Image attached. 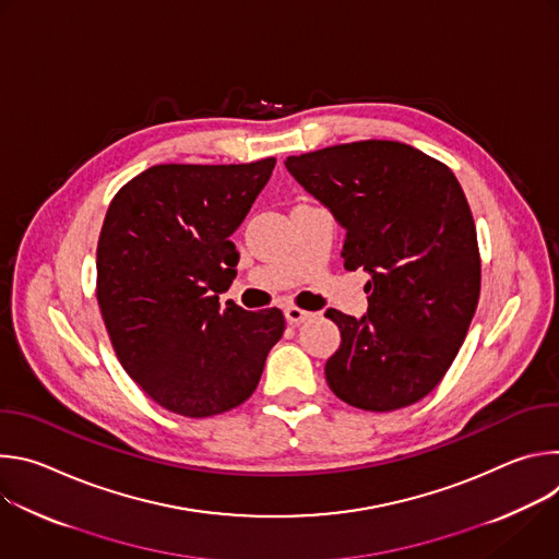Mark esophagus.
Segmentation results:
<instances>
[{"label": "esophagus", "mask_w": 559, "mask_h": 559, "mask_svg": "<svg viewBox=\"0 0 559 559\" xmlns=\"http://www.w3.org/2000/svg\"><path fill=\"white\" fill-rule=\"evenodd\" d=\"M313 313L311 311H305V309H298V307H285V318H287V323L289 325H300V323H305V321H309Z\"/></svg>", "instance_id": "obj_1"}]
</instances>
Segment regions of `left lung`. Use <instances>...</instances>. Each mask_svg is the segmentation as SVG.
<instances>
[{
	"label": "left lung",
	"mask_w": 559,
	"mask_h": 559,
	"mask_svg": "<svg viewBox=\"0 0 559 559\" xmlns=\"http://www.w3.org/2000/svg\"><path fill=\"white\" fill-rule=\"evenodd\" d=\"M287 173L345 229V270H365L367 313L325 316L341 347L330 389L365 412L403 409L447 373L480 296V254L453 173L401 141H356L287 156Z\"/></svg>",
	"instance_id": "left-lung-1"
}]
</instances>
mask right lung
<instances>
[{
	"label": "right lung",
	"instance_id": "right-lung-1",
	"mask_svg": "<svg viewBox=\"0 0 559 559\" xmlns=\"http://www.w3.org/2000/svg\"><path fill=\"white\" fill-rule=\"evenodd\" d=\"M276 158L152 166L112 199L97 248V298L119 362L154 403L210 418L254 393L285 332L281 309L218 300L238 252L229 236Z\"/></svg>",
	"mask_w": 559,
	"mask_h": 559
}]
</instances>
